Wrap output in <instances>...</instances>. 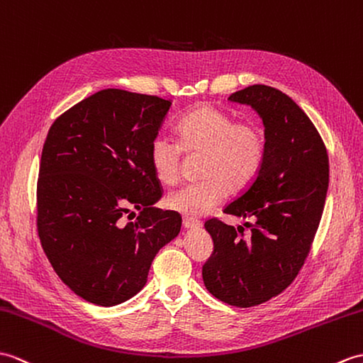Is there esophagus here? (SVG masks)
<instances>
[{"label":"esophagus","mask_w":363,"mask_h":363,"mask_svg":"<svg viewBox=\"0 0 363 363\" xmlns=\"http://www.w3.org/2000/svg\"><path fill=\"white\" fill-rule=\"evenodd\" d=\"M200 220L199 219H192V217H184L183 219V227L186 230H197L200 228Z\"/></svg>","instance_id":"esophagus-1"}]
</instances>
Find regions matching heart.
Listing matches in <instances>:
<instances>
[{"mask_svg": "<svg viewBox=\"0 0 363 363\" xmlns=\"http://www.w3.org/2000/svg\"><path fill=\"white\" fill-rule=\"evenodd\" d=\"M179 143L158 133L150 141L149 158L158 182L174 184L182 174V154L202 155L200 174L205 179L171 191L166 206L186 217H200L227 197L252 183L264 163L262 128L245 121L235 123L213 106H202L184 116L179 125Z\"/></svg>", "mask_w": 363, "mask_h": 363, "instance_id": "obj_1", "label": "heart"}]
</instances>
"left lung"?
<instances>
[{
    "label": "left lung",
    "mask_w": 363,
    "mask_h": 363,
    "mask_svg": "<svg viewBox=\"0 0 363 363\" xmlns=\"http://www.w3.org/2000/svg\"><path fill=\"white\" fill-rule=\"evenodd\" d=\"M228 101L261 116L265 157L253 183L223 209L253 217L252 233L244 238L242 227L209 219L214 250L202 277L217 300L252 308L279 295L303 267L323 214L329 158L315 125L283 91L252 85Z\"/></svg>",
    "instance_id": "1"
}]
</instances>
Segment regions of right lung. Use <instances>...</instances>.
I'll return each mask as SVG.
<instances>
[{
  "label": "right lung",
  "instance_id": "obj_1",
  "mask_svg": "<svg viewBox=\"0 0 363 363\" xmlns=\"http://www.w3.org/2000/svg\"><path fill=\"white\" fill-rule=\"evenodd\" d=\"M171 101L107 88L54 121L37 182V230L45 253L72 292L115 306L147 283L161 247L179 236L182 216L154 205L161 184L150 164ZM140 216L128 224L130 206Z\"/></svg>",
  "mask_w": 363,
  "mask_h": 363
}]
</instances>
